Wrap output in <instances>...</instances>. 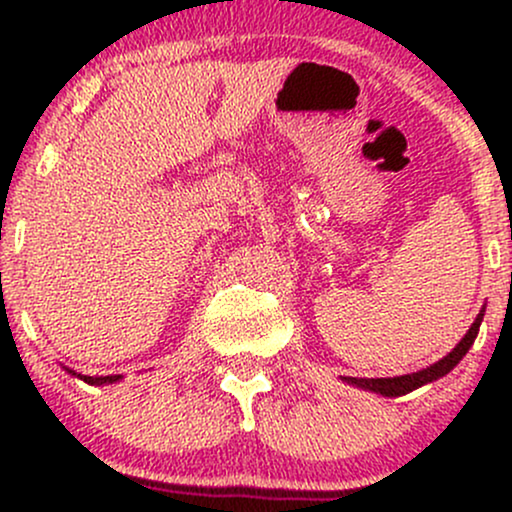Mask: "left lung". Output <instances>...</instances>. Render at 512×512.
Masks as SVG:
<instances>
[{
  "label": "left lung",
  "instance_id": "1",
  "mask_svg": "<svg viewBox=\"0 0 512 512\" xmlns=\"http://www.w3.org/2000/svg\"><path fill=\"white\" fill-rule=\"evenodd\" d=\"M481 320H484V308H481V313L477 315V320L472 322L469 332L460 339V344H457L448 356H443L438 363H433V366H428L424 370H416V373H409V375H397V378H344V383L361 387V390L378 392V395H383V397L407 395V392L416 390V387L428 385V383H433V380H438V378H443V375H448L450 370L462 361V356L467 354L469 346H472L474 339H477Z\"/></svg>",
  "mask_w": 512,
  "mask_h": 512
}]
</instances>
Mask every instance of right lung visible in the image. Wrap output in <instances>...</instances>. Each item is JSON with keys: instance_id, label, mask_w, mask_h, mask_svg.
Wrapping results in <instances>:
<instances>
[{"instance_id": "right-lung-1", "label": "right lung", "mask_w": 512, "mask_h": 512, "mask_svg": "<svg viewBox=\"0 0 512 512\" xmlns=\"http://www.w3.org/2000/svg\"><path fill=\"white\" fill-rule=\"evenodd\" d=\"M69 370V368H67ZM69 373L76 375L74 370H69ZM76 378H81L84 383L88 385H110V383H117V380L122 378V375H101V378H93V375H76Z\"/></svg>"}]
</instances>
